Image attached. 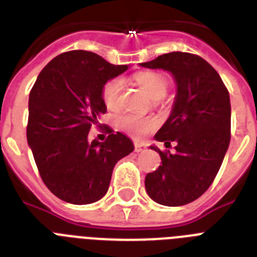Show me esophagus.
I'll use <instances>...</instances> for the list:
<instances>
[{
	"label": "esophagus",
	"instance_id": "obj_1",
	"mask_svg": "<svg viewBox=\"0 0 257 257\" xmlns=\"http://www.w3.org/2000/svg\"><path fill=\"white\" fill-rule=\"evenodd\" d=\"M145 149H146V145L142 144V142H140V141H135V151H136V153H141V151H144Z\"/></svg>",
	"mask_w": 257,
	"mask_h": 257
}]
</instances>
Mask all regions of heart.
Returning <instances> with one entry per match:
<instances>
[{
  "label": "heart",
  "instance_id": "b5f03b06",
  "mask_svg": "<svg viewBox=\"0 0 257 257\" xmlns=\"http://www.w3.org/2000/svg\"><path fill=\"white\" fill-rule=\"evenodd\" d=\"M137 84L142 90L153 99H160L166 95L168 90V81L163 75L153 71L140 72L135 76ZM124 81L121 77H113L108 80L102 88V101L108 110H116L119 106L120 94H121ZM117 125L121 131L126 132L133 137H141L156 126V121L151 117L122 113L117 117Z\"/></svg>",
  "mask_w": 257,
  "mask_h": 257
}]
</instances>
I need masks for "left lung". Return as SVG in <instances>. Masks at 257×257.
Wrapping results in <instances>:
<instances>
[{"label":"left lung","mask_w":257,"mask_h":257,"mask_svg":"<svg viewBox=\"0 0 257 257\" xmlns=\"http://www.w3.org/2000/svg\"><path fill=\"white\" fill-rule=\"evenodd\" d=\"M173 75L177 95L171 116L155 135L175 153L158 151L162 166L147 173L146 191L163 206L194 202L212 185L230 142V98L217 71L202 57L182 51L159 55L141 63Z\"/></svg>","instance_id":"obj_1"}]
</instances>
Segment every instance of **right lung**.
Segmentation results:
<instances>
[{
  "label": "right lung",
  "instance_id": "obj_1",
  "mask_svg": "<svg viewBox=\"0 0 257 257\" xmlns=\"http://www.w3.org/2000/svg\"><path fill=\"white\" fill-rule=\"evenodd\" d=\"M126 70L91 51L71 50L51 59L31 89L27 141L44 184L64 202L103 198L115 164L135 149L110 126L104 142L88 141L91 125L107 111L102 88Z\"/></svg>",
  "mask_w": 257,
  "mask_h": 257
}]
</instances>
